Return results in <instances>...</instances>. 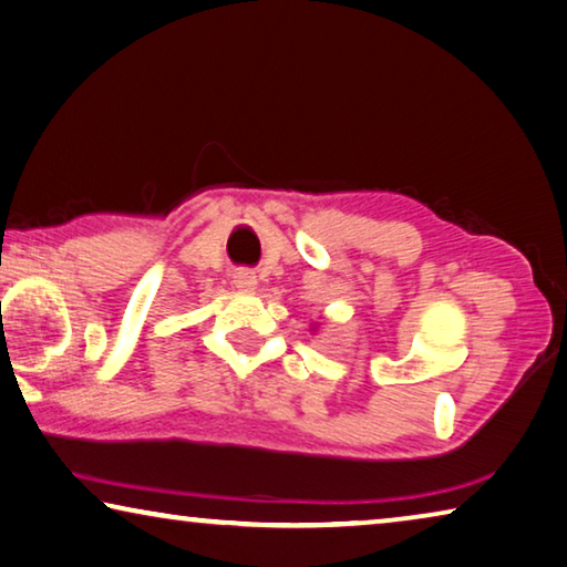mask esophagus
Listing matches in <instances>:
<instances>
[{"label":"esophagus","mask_w":567,"mask_h":567,"mask_svg":"<svg viewBox=\"0 0 567 567\" xmlns=\"http://www.w3.org/2000/svg\"><path fill=\"white\" fill-rule=\"evenodd\" d=\"M235 285L241 292H251L257 287V277H255V272H249V269H239V272L235 275Z\"/></svg>","instance_id":"obj_1"}]
</instances>
